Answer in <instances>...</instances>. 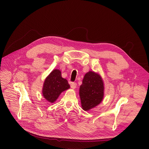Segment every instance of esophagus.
I'll list each match as a JSON object with an SVG mask.
<instances>
[{
  "label": "esophagus",
  "instance_id": "obj_1",
  "mask_svg": "<svg viewBox=\"0 0 149 149\" xmlns=\"http://www.w3.org/2000/svg\"><path fill=\"white\" fill-rule=\"evenodd\" d=\"M77 87V84L75 82H71V87L72 89H75Z\"/></svg>",
  "mask_w": 149,
  "mask_h": 149
}]
</instances>
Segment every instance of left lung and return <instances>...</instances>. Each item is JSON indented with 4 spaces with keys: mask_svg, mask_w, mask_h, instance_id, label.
<instances>
[{
    "mask_svg": "<svg viewBox=\"0 0 149 149\" xmlns=\"http://www.w3.org/2000/svg\"><path fill=\"white\" fill-rule=\"evenodd\" d=\"M104 90V82L99 74L94 71L86 73L79 93L82 109L88 111L98 105L102 101Z\"/></svg>",
    "mask_w": 149,
    "mask_h": 149,
    "instance_id": "8db88e82",
    "label": "left lung"
}]
</instances>
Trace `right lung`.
Listing matches in <instances>:
<instances>
[{
  "label": "right lung",
  "mask_w": 149,
  "mask_h": 149,
  "mask_svg": "<svg viewBox=\"0 0 149 149\" xmlns=\"http://www.w3.org/2000/svg\"><path fill=\"white\" fill-rule=\"evenodd\" d=\"M70 88L68 81L62 77L61 71L55 69L45 79L42 88V94L48 101L53 103L62 92Z\"/></svg>",
  "instance_id": "add662e5"
}]
</instances>
